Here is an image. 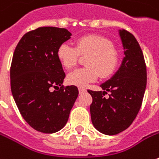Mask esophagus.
Listing matches in <instances>:
<instances>
[{
    "instance_id": "1",
    "label": "esophagus",
    "mask_w": 159,
    "mask_h": 159,
    "mask_svg": "<svg viewBox=\"0 0 159 159\" xmlns=\"http://www.w3.org/2000/svg\"><path fill=\"white\" fill-rule=\"evenodd\" d=\"M78 91H79L80 93H83L85 92V89H84V88H82V87H79V88H78Z\"/></svg>"
}]
</instances>
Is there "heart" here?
I'll list each match as a JSON object with an SVG mask.
<instances>
[{"mask_svg": "<svg viewBox=\"0 0 159 159\" xmlns=\"http://www.w3.org/2000/svg\"><path fill=\"white\" fill-rule=\"evenodd\" d=\"M80 55L87 56L86 67L75 69L68 74V84L78 87H85L98 78L110 76L119 63V52L109 39L100 35H86L79 38L75 47L62 43L58 48L57 57L63 67L72 69L76 66Z\"/></svg>", "mask_w": 159, "mask_h": 159, "instance_id": "b5f03b06", "label": "heart"}]
</instances>
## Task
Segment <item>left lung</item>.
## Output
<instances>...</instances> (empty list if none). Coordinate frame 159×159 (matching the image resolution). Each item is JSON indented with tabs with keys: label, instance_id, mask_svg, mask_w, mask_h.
<instances>
[{
	"label": "left lung",
	"instance_id": "8db88e82",
	"mask_svg": "<svg viewBox=\"0 0 159 159\" xmlns=\"http://www.w3.org/2000/svg\"><path fill=\"white\" fill-rule=\"evenodd\" d=\"M125 57L118 70L100 84L103 92L88 90L93 97L90 106L92 122L101 134L115 135L127 129L142 106L147 84V70L142 49L135 37L119 30ZM110 91L108 98L104 95Z\"/></svg>",
	"mask_w": 159,
	"mask_h": 159
}]
</instances>
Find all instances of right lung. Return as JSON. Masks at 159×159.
<instances>
[{
  "mask_svg": "<svg viewBox=\"0 0 159 159\" xmlns=\"http://www.w3.org/2000/svg\"><path fill=\"white\" fill-rule=\"evenodd\" d=\"M71 35L65 28L39 27L24 34L13 54L11 93L23 118L41 133L53 134L66 125L79 93L75 85H62L66 74L57 57Z\"/></svg>",
  "mask_w": 159,
  "mask_h": 159,
  "instance_id": "right-lung-1",
  "label": "right lung"
}]
</instances>
